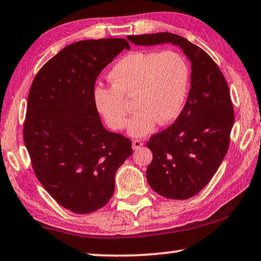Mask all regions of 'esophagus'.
I'll return each instance as SVG.
<instances>
[{"mask_svg":"<svg viewBox=\"0 0 261 261\" xmlns=\"http://www.w3.org/2000/svg\"><path fill=\"white\" fill-rule=\"evenodd\" d=\"M143 145H144V143L141 141V139H135V141L132 142V147H134V150L141 149Z\"/></svg>","mask_w":261,"mask_h":261,"instance_id":"obj_1","label":"esophagus"}]
</instances>
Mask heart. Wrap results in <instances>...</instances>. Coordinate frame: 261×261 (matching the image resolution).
Returning <instances> with one entry per match:
<instances>
[{
  "label": "heart",
  "instance_id": "1",
  "mask_svg": "<svg viewBox=\"0 0 261 261\" xmlns=\"http://www.w3.org/2000/svg\"><path fill=\"white\" fill-rule=\"evenodd\" d=\"M189 65L173 50H137L127 54L109 72L111 87H97L93 103L109 127L123 130L127 125V109L124 98L134 96L136 114L131 118L129 134L142 137L155 124H168L179 115L189 85Z\"/></svg>",
  "mask_w": 261,
  "mask_h": 261
}]
</instances>
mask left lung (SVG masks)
Here are the masks:
<instances>
[{"label":"left lung","instance_id":"left-lung-1","mask_svg":"<svg viewBox=\"0 0 261 261\" xmlns=\"http://www.w3.org/2000/svg\"><path fill=\"white\" fill-rule=\"evenodd\" d=\"M127 40L137 45H177L191 62V89L180 115L146 144L153 154L146 169L153 191L169 199H189L212 179L230 145L234 111L227 82L207 53L179 35H135Z\"/></svg>","mask_w":261,"mask_h":261}]
</instances>
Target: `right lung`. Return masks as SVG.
Here are the masks:
<instances>
[{
  "label": "right lung",
  "mask_w": 261,
  "mask_h": 261,
  "mask_svg": "<svg viewBox=\"0 0 261 261\" xmlns=\"http://www.w3.org/2000/svg\"><path fill=\"white\" fill-rule=\"evenodd\" d=\"M130 44L124 38L75 42L40 69L31 84L23 138L37 179L64 208L97 211L115 191L131 141L108 131L93 103L100 71Z\"/></svg>",
  "instance_id": "obj_1"
}]
</instances>
